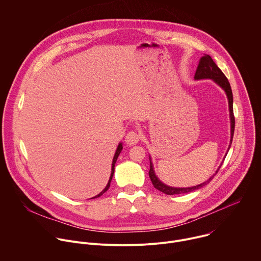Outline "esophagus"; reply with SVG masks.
<instances>
[{
    "mask_svg": "<svg viewBox=\"0 0 261 261\" xmlns=\"http://www.w3.org/2000/svg\"><path fill=\"white\" fill-rule=\"evenodd\" d=\"M141 139V136L138 132L136 130H130L129 133H127L126 137H125V143L129 146H133V145H136Z\"/></svg>",
    "mask_w": 261,
    "mask_h": 261,
    "instance_id": "34e87169",
    "label": "esophagus"
}]
</instances>
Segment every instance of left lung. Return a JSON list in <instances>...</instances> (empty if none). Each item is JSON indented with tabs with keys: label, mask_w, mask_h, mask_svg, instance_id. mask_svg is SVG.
<instances>
[{
	"label": "left lung",
	"mask_w": 261,
	"mask_h": 261,
	"mask_svg": "<svg viewBox=\"0 0 261 261\" xmlns=\"http://www.w3.org/2000/svg\"><path fill=\"white\" fill-rule=\"evenodd\" d=\"M202 79H211L213 80L218 86H220L228 99V107H229V116H230V132H231V138H230V145H231V141H232V137H233V132H234V116H233V110H232V93H231V89H230V85L226 79V76L223 74V72L219 69V67L215 64V62L212 60V58L209 55H205L200 59L199 65L197 67L196 73H195V80H202ZM229 145V147H230ZM228 147V149H229ZM220 168V167H219ZM219 168L216 170V172L205 182L195 186V187H191V188H172V187H168L164 184H162L157 176L154 173L153 170V165L150 161V170H149V176L151 178V181L154 186L155 189L159 190L160 192L166 194V195H174V194H184V193H189V192H193L195 190H198L200 188H202L203 186L209 184V181L214 177V175L217 173V171L219 170Z\"/></svg>",
	"instance_id": "8db88e82"
}]
</instances>
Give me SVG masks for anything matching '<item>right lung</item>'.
Instances as JSON below:
<instances>
[{
  "label": "right lung",
  "mask_w": 261,
  "mask_h": 261,
  "mask_svg": "<svg viewBox=\"0 0 261 261\" xmlns=\"http://www.w3.org/2000/svg\"><path fill=\"white\" fill-rule=\"evenodd\" d=\"M121 150H122V145L121 144H119L118 145V147H117V150H116V153H115V155H114V158H113V162H112V171H111V175H110V178H109V181H108V184H107V186H106V188L99 194V195H97L96 197H94V198H98V197H100V196H102L108 189H109V187H110V182H111V179H112V176H113V173H114V166H115V162H116V160H117V158H118V155L120 154V152H121ZM94 198H92V199H94Z\"/></svg>",
  "instance_id": "1"
}]
</instances>
